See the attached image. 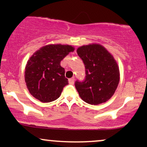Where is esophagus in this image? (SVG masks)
<instances>
[{
    "label": "esophagus",
    "instance_id": "34e87169",
    "mask_svg": "<svg viewBox=\"0 0 147 147\" xmlns=\"http://www.w3.org/2000/svg\"><path fill=\"white\" fill-rule=\"evenodd\" d=\"M74 81H75V78H74V77H72V78L69 79H68L69 84H74Z\"/></svg>",
    "mask_w": 147,
    "mask_h": 147
}]
</instances>
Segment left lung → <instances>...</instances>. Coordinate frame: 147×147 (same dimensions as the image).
Masks as SVG:
<instances>
[{
  "mask_svg": "<svg viewBox=\"0 0 147 147\" xmlns=\"http://www.w3.org/2000/svg\"><path fill=\"white\" fill-rule=\"evenodd\" d=\"M77 52L83 61L86 72L85 79L75 83L79 96L91 105L106 102L113 95L119 84V68L115 60L98 44L84 45Z\"/></svg>",
  "mask_w": 147,
  "mask_h": 147,
  "instance_id": "1",
  "label": "left lung"
}]
</instances>
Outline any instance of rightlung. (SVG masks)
<instances>
[{
  "label": "right lung",
  "instance_id": "add662e5",
  "mask_svg": "<svg viewBox=\"0 0 147 147\" xmlns=\"http://www.w3.org/2000/svg\"><path fill=\"white\" fill-rule=\"evenodd\" d=\"M74 50L68 45H48L30 57L25 68V81L34 97L46 103L59 97L63 88L68 84L60 63Z\"/></svg>",
  "mask_w": 147,
  "mask_h": 147
}]
</instances>
